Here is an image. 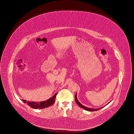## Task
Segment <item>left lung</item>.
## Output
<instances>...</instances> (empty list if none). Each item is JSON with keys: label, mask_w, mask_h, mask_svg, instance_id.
Returning a JSON list of instances; mask_svg holds the SVG:
<instances>
[{"label": "left lung", "mask_w": 134, "mask_h": 134, "mask_svg": "<svg viewBox=\"0 0 134 134\" xmlns=\"http://www.w3.org/2000/svg\"><path fill=\"white\" fill-rule=\"evenodd\" d=\"M75 101H76V103L77 104V105H78L79 107H80L81 108H82V109L85 110L86 111H98V110H99V109H101V108H103V107H101V108H98V109H92V108H88V107H85V106H83V105H82L79 102V101L78 100L77 98V96H76V95H75ZM109 103H110V102H109Z\"/></svg>", "instance_id": "1"}]
</instances>
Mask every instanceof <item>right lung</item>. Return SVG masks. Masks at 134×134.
I'll return each mask as SVG.
<instances>
[{"instance_id": "obj_1", "label": "right lung", "mask_w": 134, "mask_h": 134, "mask_svg": "<svg viewBox=\"0 0 134 134\" xmlns=\"http://www.w3.org/2000/svg\"><path fill=\"white\" fill-rule=\"evenodd\" d=\"M56 95L57 94H55L52 97L50 98L46 101L42 102H27L26 100H22L24 103L27 104L28 106H29L31 108H32L33 109H44L49 107L50 106H52L53 104L55 102V99L56 98Z\"/></svg>"}]
</instances>
